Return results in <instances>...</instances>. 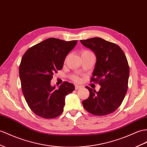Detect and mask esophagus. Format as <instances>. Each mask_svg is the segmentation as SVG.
Segmentation results:
<instances>
[{
  "label": "esophagus",
  "mask_w": 147,
  "mask_h": 147,
  "mask_svg": "<svg viewBox=\"0 0 147 147\" xmlns=\"http://www.w3.org/2000/svg\"><path fill=\"white\" fill-rule=\"evenodd\" d=\"M81 86H80V85H75V89H76V90L77 89H81Z\"/></svg>",
  "instance_id": "esophagus-1"
}]
</instances>
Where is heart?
<instances>
[{"label": "heart", "mask_w": 147, "mask_h": 147, "mask_svg": "<svg viewBox=\"0 0 147 147\" xmlns=\"http://www.w3.org/2000/svg\"><path fill=\"white\" fill-rule=\"evenodd\" d=\"M82 54H93V53L91 52V51L89 50H84L82 52ZM73 79L76 81H78L79 80H80V78H79V77L78 76H76V75H74V76H73Z\"/></svg>", "instance_id": "obj_1"}]
</instances>
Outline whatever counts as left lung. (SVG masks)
<instances>
[{
    "instance_id": "8db88e82",
    "label": "left lung",
    "mask_w": 147,
    "mask_h": 147,
    "mask_svg": "<svg viewBox=\"0 0 147 147\" xmlns=\"http://www.w3.org/2000/svg\"><path fill=\"white\" fill-rule=\"evenodd\" d=\"M96 56L91 81L99 83L98 92L86 86L89 96L82 101L85 109L95 115L114 112L122 104L128 88L129 66L125 55L117 45L95 37L80 40Z\"/></svg>"
}]
</instances>
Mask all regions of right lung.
I'll use <instances>...</instances> for the list:
<instances>
[{
  "label": "right lung",
  "mask_w": 147,
  "mask_h": 147,
  "mask_svg": "<svg viewBox=\"0 0 147 147\" xmlns=\"http://www.w3.org/2000/svg\"><path fill=\"white\" fill-rule=\"evenodd\" d=\"M77 43L50 38L30 48L22 57L19 66L22 92L38 116L53 119L63 112L65 97L74 91V86L65 82L55 89L51 80L53 74L62 69L67 55Z\"/></svg>",
  "instance_id": "1"
}]
</instances>
